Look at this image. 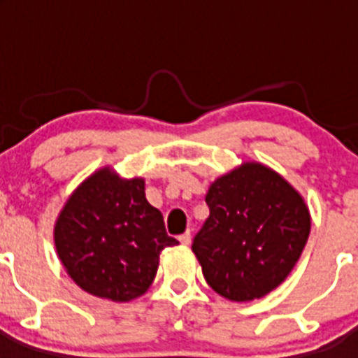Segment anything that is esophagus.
I'll return each instance as SVG.
<instances>
[{
	"label": "esophagus",
	"instance_id": "1",
	"mask_svg": "<svg viewBox=\"0 0 358 358\" xmlns=\"http://www.w3.org/2000/svg\"><path fill=\"white\" fill-rule=\"evenodd\" d=\"M179 242H181L182 245H188V243L192 242V233H189V231H186V233H182V235L179 236Z\"/></svg>",
	"mask_w": 358,
	"mask_h": 358
}]
</instances>
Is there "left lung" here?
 I'll list each match as a JSON object with an SVG mask.
<instances>
[{"instance_id": "obj_1", "label": "left lung", "mask_w": 358, "mask_h": 358, "mask_svg": "<svg viewBox=\"0 0 358 358\" xmlns=\"http://www.w3.org/2000/svg\"><path fill=\"white\" fill-rule=\"evenodd\" d=\"M206 204L210 217L192 251L208 285L231 301L276 289L308 240L310 213L301 195L264 164L245 163L218 177Z\"/></svg>"}]
</instances>
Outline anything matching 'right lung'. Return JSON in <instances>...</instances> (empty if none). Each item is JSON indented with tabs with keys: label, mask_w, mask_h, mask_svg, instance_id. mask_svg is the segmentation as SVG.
Masks as SVG:
<instances>
[{
	"label": "right lung",
	"mask_w": 358,
	"mask_h": 358,
	"mask_svg": "<svg viewBox=\"0 0 358 358\" xmlns=\"http://www.w3.org/2000/svg\"><path fill=\"white\" fill-rule=\"evenodd\" d=\"M177 243L145 199L143 179L123 181L107 169L78 186L55 224L57 252L73 281L113 301L141 296L161 251Z\"/></svg>",
	"instance_id": "add662e5"
}]
</instances>
